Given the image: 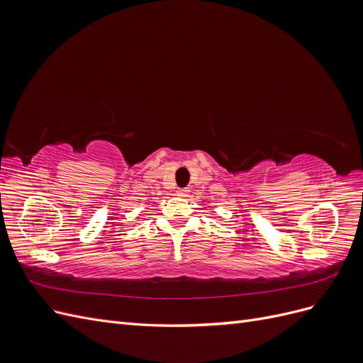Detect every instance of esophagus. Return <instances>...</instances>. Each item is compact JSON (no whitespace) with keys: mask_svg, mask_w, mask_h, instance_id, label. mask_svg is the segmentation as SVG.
<instances>
[{"mask_svg":"<svg viewBox=\"0 0 363 363\" xmlns=\"http://www.w3.org/2000/svg\"><path fill=\"white\" fill-rule=\"evenodd\" d=\"M177 195L182 196V199H184V196L189 195V189H177Z\"/></svg>","mask_w":363,"mask_h":363,"instance_id":"34e87169","label":"esophagus"}]
</instances>
